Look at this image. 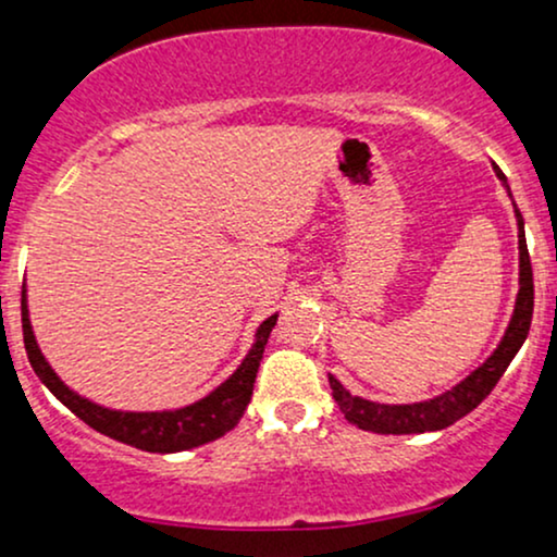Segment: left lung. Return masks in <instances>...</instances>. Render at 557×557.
Segmentation results:
<instances>
[{
	"label": "left lung",
	"mask_w": 557,
	"mask_h": 557,
	"mask_svg": "<svg viewBox=\"0 0 557 557\" xmlns=\"http://www.w3.org/2000/svg\"><path fill=\"white\" fill-rule=\"evenodd\" d=\"M495 175L500 177L505 190H508V181L495 164ZM513 201V196H510ZM516 207V203H513ZM516 225H519V296H516L513 317H510L508 330H505L500 345L492 350V356L482 367H476L466 380L458 382L456 387L445 389L443 395L421 403H374L359 395H350L335 376L330 374L332 398H335L345 419L356 424L359 430L376 432V434H419V432H437L445 426L456 424L466 413L474 408L492 393L497 380L505 374L508 363L519 354V348L527 341L529 327H532L534 314V280H532V261H529L527 251V235H523V216L516 209Z\"/></svg>",
	"instance_id": "1"
}]
</instances>
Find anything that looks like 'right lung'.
<instances>
[{"label": "right lung", "instance_id": "1", "mask_svg": "<svg viewBox=\"0 0 557 557\" xmlns=\"http://www.w3.org/2000/svg\"><path fill=\"white\" fill-rule=\"evenodd\" d=\"M21 309L25 354H28V361L38 374V380L49 387V393H52L60 403H65L70 411H73L81 421H86L91 430L107 434V437L117 440V443H125L149 453L190 450V447L207 445L212 443V440L222 437V434H227L230 430H235L243 411H246L248 400H251L261 356H264V345L270 341L272 327L277 324V314L267 317L264 322L259 324L246 359H243L240 367L235 369L220 387H214L207 398L183 408H172V411H114V408L99 406V403L83 398L75 389H70L65 382L57 376L54 369L49 367V361L44 359L41 348H38L36 343L34 327H30L25 287Z\"/></svg>", "mask_w": 557, "mask_h": 557}]
</instances>
